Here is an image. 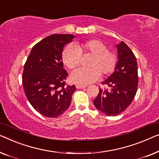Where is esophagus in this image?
Instances as JSON below:
<instances>
[{"instance_id": "34e87169", "label": "esophagus", "mask_w": 159, "mask_h": 159, "mask_svg": "<svg viewBox=\"0 0 159 159\" xmlns=\"http://www.w3.org/2000/svg\"><path fill=\"white\" fill-rule=\"evenodd\" d=\"M86 86H82V85H76V88L77 89H84L86 88Z\"/></svg>"}]
</instances>
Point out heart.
Wrapping results in <instances>:
<instances>
[{"label": "heart", "instance_id": "b5f03b06", "mask_svg": "<svg viewBox=\"0 0 159 159\" xmlns=\"http://www.w3.org/2000/svg\"><path fill=\"white\" fill-rule=\"evenodd\" d=\"M91 55L88 62L89 68H78L70 74V80L79 85H87L93 83L102 75L111 74L117 66L118 58L114 52L109 51L104 42L98 39L70 44L62 51V58L64 64L70 69H73L80 64L81 57Z\"/></svg>", "mask_w": 159, "mask_h": 159}]
</instances>
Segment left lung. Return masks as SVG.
<instances>
[{
  "mask_svg": "<svg viewBox=\"0 0 159 159\" xmlns=\"http://www.w3.org/2000/svg\"><path fill=\"white\" fill-rule=\"evenodd\" d=\"M118 61L115 72L103 84L109 89L99 88L93 100L97 109L107 116H116L125 111L133 101L138 90V64L135 55L123 42L117 44Z\"/></svg>",
  "mask_w": 159,
  "mask_h": 159,
  "instance_id": "obj_1",
  "label": "left lung"
}]
</instances>
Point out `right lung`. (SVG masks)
<instances>
[{
    "label": "right lung",
    "instance_id": "obj_1",
    "mask_svg": "<svg viewBox=\"0 0 159 159\" xmlns=\"http://www.w3.org/2000/svg\"><path fill=\"white\" fill-rule=\"evenodd\" d=\"M74 35L52 34L36 44L24 64L22 85L34 109L47 117H57L70 107L75 85L66 86L63 68L65 44Z\"/></svg>",
    "mask_w": 159,
    "mask_h": 159
}]
</instances>
